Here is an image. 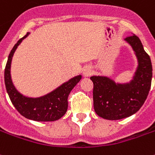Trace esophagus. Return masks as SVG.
Segmentation results:
<instances>
[{
	"label": "esophagus",
	"instance_id": "1",
	"mask_svg": "<svg viewBox=\"0 0 155 155\" xmlns=\"http://www.w3.org/2000/svg\"><path fill=\"white\" fill-rule=\"evenodd\" d=\"M91 74V69L90 67H86L85 69H84V71H83V74H84V76H89L90 74Z\"/></svg>",
	"mask_w": 155,
	"mask_h": 155
}]
</instances>
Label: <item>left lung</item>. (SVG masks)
<instances>
[{"label":"left lung","mask_w":155,"mask_h":155,"mask_svg":"<svg viewBox=\"0 0 155 155\" xmlns=\"http://www.w3.org/2000/svg\"><path fill=\"white\" fill-rule=\"evenodd\" d=\"M136 52L138 67L128 84H116L104 76H91L93 106L97 114L106 120H120L137 112L148 95L152 81V64L149 55L136 35L125 39Z\"/></svg>","instance_id":"obj_1"}]
</instances>
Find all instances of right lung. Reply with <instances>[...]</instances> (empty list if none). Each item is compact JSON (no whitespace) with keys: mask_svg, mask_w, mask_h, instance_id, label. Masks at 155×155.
<instances>
[{"mask_svg":"<svg viewBox=\"0 0 155 155\" xmlns=\"http://www.w3.org/2000/svg\"><path fill=\"white\" fill-rule=\"evenodd\" d=\"M28 35L29 33L16 43L8 56L4 74L6 89L13 106L23 116L35 121H54L63 117L66 113L68 109L69 94L81 81V75L72 78L56 90L41 97H27L19 93L12 81L10 68L14 51L22 41L28 36Z\"/></svg>","mask_w":155,"mask_h":155,"instance_id":"add662e5","label":"right lung"}]
</instances>
